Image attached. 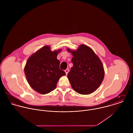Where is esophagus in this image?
Masks as SVG:
<instances>
[{
	"label": "esophagus",
	"mask_w": 133,
	"mask_h": 133,
	"mask_svg": "<svg viewBox=\"0 0 133 133\" xmlns=\"http://www.w3.org/2000/svg\"><path fill=\"white\" fill-rule=\"evenodd\" d=\"M69 69H66V70H65V74H68V73H69Z\"/></svg>",
	"instance_id": "esophagus-1"
}]
</instances>
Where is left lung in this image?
<instances>
[{"mask_svg": "<svg viewBox=\"0 0 133 133\" xmlns=\"http://www.w3.org/2000/svg\"><path fill=\"white\" fill-rule=\"evenodd\" d=\"M73 64L68 74L73 90L81 94H89L95 91L102 83L105 72L103 64L94 51L86 45H81L77 50H72Z\"/></svg>", "mask_w": 133, "mask_h": 133, "instance_id": "8db88e82", "label": "left lung"}]
</instances>
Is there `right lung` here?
<instances>
[{"label": "right lung", "instance_id": "add662e5", "mask_svg": "<svg viewBox=\"0 0 133 133\" xmlns=\"http://www.w3.org/2000/svg\"><path fill=\"white\" fill-rule=\"evenodd\" d=\"M61 49L51 51L46 45L33 54L24 68L27 81L30 87L39 93L45 94L56 88L59 78L65 75L60 69L57 56Z\"/></svg>", "mask_w": 133, "mask_h": 133}]
</instances>
